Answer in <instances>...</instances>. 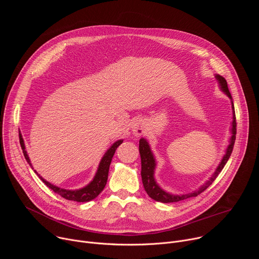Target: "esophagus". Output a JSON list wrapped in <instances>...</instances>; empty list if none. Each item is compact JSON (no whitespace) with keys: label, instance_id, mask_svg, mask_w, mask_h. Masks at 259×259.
Wrapping results in <instances>:
<instances>
[{"label":"esophagus","instance_id":"esophagus-1","mask_svg":"<svg viewBox=\"0 0 259 259\" xmlns=\"http://www.w3.org/2000/svg\"><path fill=\"white\" fill-rule=\"evenodd\" d=\"M132 132L135 136H140L144 133V123L142 120H135L131 125Z\"/></svg>","mask_w":259,"mask_h":259}]
</instances>
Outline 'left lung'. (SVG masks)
Masks as SVG:
<instances>
[{
    "mask_svg": "<svg viewBox=\"0 0 259 259\" xmlns=\"http://www.w3.org/2000/svg\"><path fill=\"white\" fill-rule=\"evenodd\" d=\"M215 78L219 84L220 90L223 91L224 93H226V95L231 99L232 102V109H233V122H232V128H231V138H230V142L229 145L226 150V154L221 159L220 163L218 164V166L216 167L214 173L209 177V179L203 183L202 186L197 189L196 191L192 192V193H188V194H183V195H173L170 194L166 191H164L159 184L156 181L155 178V170L157 167V162L155 159V156L151 150V146L149 141H147L145 138H140L139 140V154H140V158H141V179H142V183H143V188L146 192V194L149 195L152 199H154L155 201L158 202H162V203H173V202H179L182 200H186L189 198H193V197H197L198 195H200L201 193H203L207 188H209V186H211L212 182L216 179V177L218 176V174L221 172V170L224 169V167L226 166L227 162L229 161L233 149H234V144H235V140H236V134H237V123H236V115H235V107H234V102H233V98L232 95L230 93L229 87H228V83L226 81V79L224 77H221L219 75H215Z\"/></svg>",
    "mask_w": 259,
    "mask_h": 259,
    "instance_id": "8db88e82",
    "label": "left lung"
}]
</instances>
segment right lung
<instances>
[{"mask_svg":"<svg viewBox=\"0 0 259 259\" xmlns=\"http://www.w3.org/2000/svg\"><path fill=\"white\" fill-rule=\"evenodd\" d=\"M19 142H20L21 149H22V152H23V155H24V158H25L26 162L29 164V166L33 170L32 165H31L30 160H29V157H28L27 152L25 150V144H24V141H23V138H22V135H21L20 131H19ZM122 142H123V139H119L116 142H114L112 145H110V147L105 152L101 161L99 162L97 171H96L93 179L87 184L86 187H84L82 189H79V190H65V189H62V188H58V187L54 186V184L50 183L49 181L45 180L40 174H38V172H36L35 170H33V171H34V173L38 174V176L41 178V180L46 184V186L49 189H51L54 193L60 195L62 198L66 199V200H69V201H75V202H89V201L95 199L103 191L105 184H106V181H107L110 162H112V159L115 155L117 147Z\"/></svg>","mask_w":259,"mask_h":259,"instance_id":"obj_1","label":"right lung"}]
</instances>
